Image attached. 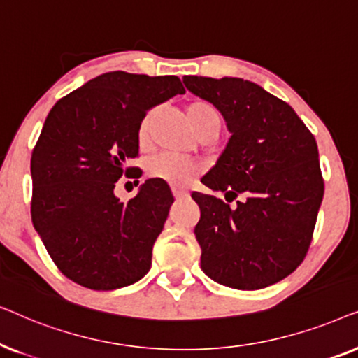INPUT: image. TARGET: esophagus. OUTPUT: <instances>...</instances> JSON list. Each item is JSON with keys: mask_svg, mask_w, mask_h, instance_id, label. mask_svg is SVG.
Instances as JSON below:
<instances>
[{"mask_svg": "<svg viewBox=\"0 0 358 358\" xmlns=\"http://www.w3.org/2000/svg\"><path fill=\"white\" fill-rule=\"evenodd\" d=\"M173 195L176 200H180V199H185L189 195V192L182 187H173Z\"/></svg>", "mask_w": 358, "mask_h": 358, "instance_id": "1", "label": "esophagus"}]
</instances>
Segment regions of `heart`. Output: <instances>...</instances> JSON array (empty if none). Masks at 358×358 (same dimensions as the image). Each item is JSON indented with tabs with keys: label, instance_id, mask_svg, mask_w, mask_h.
Here are the masks:
<instances>
[{
	"label": "heart",
	"instance_id": "heart-1",
	"mask_svg": "<svg viewBox=\"0 0 358 358\" xmlns=\"http://www.w3.org/2000/svg\"><path fill=\"white\" fill-rule=\"evenodd\" d=\"M185 119H187L189 125L192 127L195 134L210 129L220 130V125H222V114H220V110L212 102L203 99L192 101L190 104H187V107H185ZM151 122H153V112H148L138 127V143L141 146L148 145ZM146 173L153 179H161L168 184L180 185L187 182V180L192 179L199 173V166L190 163L187 159L179 158V156L163 153L155 156L150 161Z\"/></svg>",
	"mask_w": 358,
	"mask_h": 358
}]
</instances>
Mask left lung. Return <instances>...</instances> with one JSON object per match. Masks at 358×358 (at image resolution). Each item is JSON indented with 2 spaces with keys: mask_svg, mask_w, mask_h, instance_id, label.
Masks as SVG:
<instances>
[{
  "mask_svg": "<svg viewBox=\"0 0 358 358\" xmlns=\"http://www.w3.org/2000/svg\"><path fill=\"white\" fill-rule=\"evenodd\" d=\"M184 85L222 112L231 134L202 182L227 200L241 197L231 208L192 194L202 271L238 290L280 282L305 259L324 195L315 136L287 102L256 83L184 76Z\"/></svg>",
  "mask_w": 358,
  "mask_h": 358,
  "instance_id": "obj_1",
  "label": "left lung"
}]
</instances>
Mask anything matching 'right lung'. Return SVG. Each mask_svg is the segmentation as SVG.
Listing matches in <instances>:
<instances>
[{
  "mask_svg": "<svg viewBox=\"0 0 358 358\" xmlns=\"http://www.w3.org/2000/svg\"><path fill=\"white\" fill-rule=\"evenodd\" d=\"M178 76L109 71L62 97L48 112L31 158V215L63 275L91 290L138 282L151 267L173 194L148 179L129 202L115 182L135 168L138 127L151 107L184 94Z\"/></svg>",
  "mask_w": 358,
  "mask_h": 358,
  "instance_id": "add662e5",
  "label": "right lung"
}]
</instances>
